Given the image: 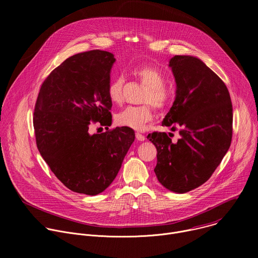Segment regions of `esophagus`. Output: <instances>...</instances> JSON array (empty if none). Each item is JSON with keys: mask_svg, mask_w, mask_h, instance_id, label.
<instances>
[{"mask_svg": "<svg viewBox=\"0 0 258 258\" xmlns=\"http://www.w3.org/2000/svg\"><path fill=\"white\" fill-rule=\"evenodd\" d=\"M136 139L138 140V141H145V136L144 135H142V134H140V133H137L136 134Z\"/></svg>", "mask_w": 258, "mask_h": 258, "instance_id": "34e87169", "label": "esophagus"}]
</instances>
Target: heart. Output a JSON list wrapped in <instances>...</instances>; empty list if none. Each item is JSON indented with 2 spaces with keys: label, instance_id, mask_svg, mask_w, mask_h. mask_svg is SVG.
<instances>
[{
  "label": "heart",
  "instance_id": "1",
  "mask_svg": "<svg viewBox=\"0 0 258 258\" xmlns=\"http://www.w3.org/2000/svg\"><path fill=\"white\" fill-rule=\"evenodd\" d=\"M133 75L141 84L147 87L141 100L145 105L124 108L116 114L115 121L118 125L142 131L147 123L153 119V111L150 104L159 110L166 108L172 99L173 91L165 85V76L154 66H139L133 70ZM124 83L125 81L122 76H117L110 81L107 94L109 100L113 104L122 103Z\"/></svg>",
  "mask_w": 258,
  "mask_h": 258
}]
</instances>
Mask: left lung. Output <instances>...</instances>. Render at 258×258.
I'll use <instances>...</instances> for the list:
<instances>
[{
    "label": "left lung",
    "instance_id": "8db88e82",
    "mask_svg": "<svg viewBox=\"0 0 258 258\" xmlns=\"http://www.w3.org/2000/svg\"><path fill=\"white\" fill-rule=\"evenodd\" d=\"M168 66L176 91L162 125L172 132L178 130L180 138L173 143L158 132L147 138L157 149L154 171L159 182L182 194L203 185L228 152L233 106L225 83L197 57L176 55Z\"/></svg>",
    "mask_w": 258,
    "mask_h": 258
}]
</instances>
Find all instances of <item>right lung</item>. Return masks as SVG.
Segmentation results:
<instances>
[{
	"instance_id": "obj_1",
	"label": "right lung",
	"mask_w": 258,
	"mask_h": 258,
	"mask_svg": "<svg viewBox=\"0 0 258 258\" xmlns=\"http://www.w3.org/2000/svg\"><path fill=\"white\" fill-rule=\"evenodd\" d=\"M114 55L92 50L67 58L43 83L34 106L38 149L57 178L69 190L95 196L116 177L135 141L126 126L90 134L100 122L111 125L107 88Z\"/></svg>"
}]
</instances>
